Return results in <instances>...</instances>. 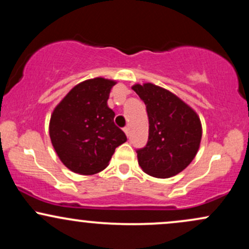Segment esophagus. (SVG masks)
Returning a JSON list of instances; mask_svg holds the SVG:
<instances>
[{"label":"esophagus","mask_w":249,"mask_h":249,"mask_svg":"<svg viewBox=\"0 0 249 249\" xmlns=\"http://www.w3.org/2000/svg\"><path fill=\"white\" fill-rule=\"evenodd\" d=\"M124 132H125V134H126V136L128 137V136H130V128H128V127H124Z\"/></svg>","instance_id":"34e87169"}]
</instances>
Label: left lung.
<instances>
[{
	"instance_id": "8db88e82",
	"label": "left lung",
	"mask_w": 249,
	"mask_h": 249,
	"mask_svg": "<svg viewBox=\"0 0 249 249\" xmlns=\"http://www.w3.org/2000/svg\"><path fill=\"white\" fill-rule=\"evenodd\" d=\"M132 89L146 105L148 141L137 150L139 166L156 178H170L185 170L198 152L201 123L186 103L160 87L145 83Z\"/></svg>"
}]
</instances>
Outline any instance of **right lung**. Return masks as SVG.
Listing matches in <instances>:
<instances>
[{"instance_id": "1", "label": "right lung", "mask_w": 249, "mask_h": 249, "mask_svg": "<svg viewBox=\"0 0 249 249\" xmlns=\"http://www.w3.org/2000/svg\"><path fill=\"white\" fill-rule=\"evenodd\" d=\"M115 81L97 77L71 89L55 107L49 134L61 161L75 173L91 176L108 165L126 136L113 123L107 99Z\"/></svg>"}]
</instances>
